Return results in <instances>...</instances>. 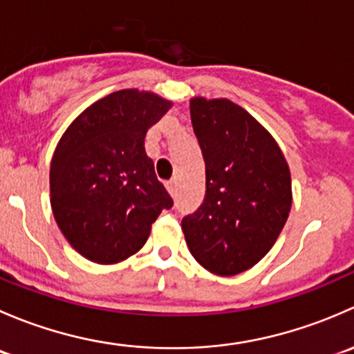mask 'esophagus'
<instances>
[{"label": "esophagus", "instance_id": "esophagus-1", "mask_svg": "<svg viewBox=\"0 0 354 354\" xmlns=\"http://www.w3.org/2000/svg\"><path fill=\"white\" fill-rule=\"evenodd\" d=\"M166 188H167V192H169V195L176 194V183H174V181H167Z\"/></svg>", "mask_w": 354, "mask_h": 354}]
</instances>
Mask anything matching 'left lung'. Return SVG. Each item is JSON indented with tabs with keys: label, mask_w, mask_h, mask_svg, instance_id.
Masks as SVG:
<instances>
[{
	"label": "left lung",
	"mask_w": 354,
	"mask_h": 354,
	"mask_svg": "<svg viewBox=\"0 0 354 354\" xmlns=\"http://www.w3.org/2000/svg\"><path fill=\"white\" fill-rule=\"evenodd\" d=\"M205 160V198L181 221L190 253L217 276L245 272L267 255L291 210V173L272 135L230 99L194 97Z\"/></svg>",
	"instance_id": "left-lung-1"
}]
</instances>
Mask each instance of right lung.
<instances>
[{"instance_id": "1", "label": "right lung", "mask_w": 354, "mask_h": 354, "mask_svg": "<svg viewBox=\"0 0 354 354\" xmlns=\"http://www.w3.org/2000/svg\"><path fill=\"white\" fill-rule=\"evenodd\" d=\"M173 102L124 88L88 106L66 128L49 171L51 207L68 243L95 263L137 253L173 198L145 154V133Z\"/></svg>"}]
</instances>
